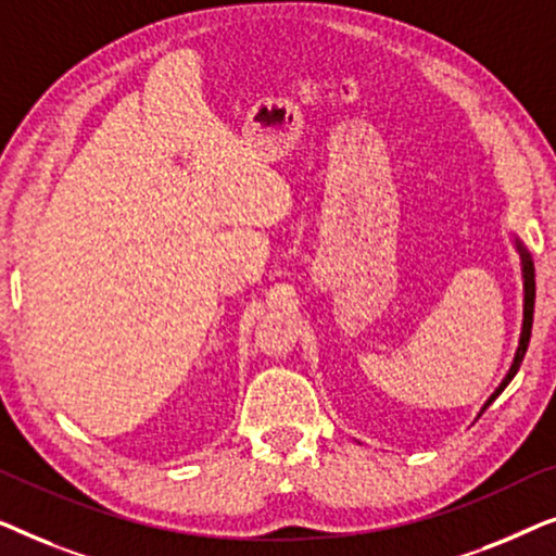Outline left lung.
<instances>
[{
  "mask_svg": "<svg viewBox=\"0 0 556 556\" xmlns=\"http://www.w3.org/2000/svg\"><path fill=\"white\" fill-rule=\"evenodd\" d=\"M514 242H516V250H519V257H521V280H523V318H521L519 346H516L514 362H511V367H508L506 377L501 379V384L496 387V392H493L491 397L485 400V405L481 407V413H478V415H483V413H485V407H489L491 402L496 400L498 394L506 390L508 382H511V379L516 377V371H519L521 362H523V354H527V349H529V339H531V324H534V299H536V283H534V261H531L529 250L521 245V240H519V238H514Z\"/></svg>",
  "mask_w": 556,
  "mask_h": 556,
  "instance_id": "1",
  "label": "left lung"
}]
</instances>
